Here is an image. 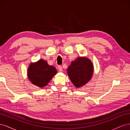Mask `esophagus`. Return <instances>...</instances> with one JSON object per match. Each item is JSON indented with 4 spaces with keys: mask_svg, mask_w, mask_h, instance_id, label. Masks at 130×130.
<instances>
[{
    "mask_svg": "<svg viewBox=\"0 0 130 130\" xmlns=\"http://www.w3.org/2000/svg\"><path fill=\"white\" fill-rule=\"evenodd\" d=\"M58 70L60 72H62V66H58Z\"/></svg>",
    "mask_w": 130,
    "mask_h": 130,
    "instance_id": "1",
    "label": "esophagus"
}]
</instances>
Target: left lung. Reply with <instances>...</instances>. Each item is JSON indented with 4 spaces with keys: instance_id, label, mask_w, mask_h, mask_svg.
I'll return each mask as SVG.
<instances>
[{
    "instance_id": "left-lung-1",
    "label": "left lung",
    "mask_w": 130,
    "mask_h": 130,
    "mask_svg": "<svg viewBox=\"0 0 130 130\" xmlns=\"http://www.w3.org/2000/svg\"><path fill=\"white\" fill-rule=\"evenodd\" d=\"M67 71L72 83L75 87L80 88L87 83L91 78L93 66L89 59L80 57L72 62Z\"/></svg>"
}]
</instances>
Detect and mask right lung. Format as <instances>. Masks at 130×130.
Masks as SVG:
<instances>
[{"instance_id":"right-lung-1","label":"right lung","mask_w":130,"mask_h":130,"mask_svg":"<svg viewBox=\"0 0 130 130\" xmlns=\"http://www.w3.org/2000/svg\"><path fill=\"white\" fill-rule=\"evenodd\" d=\"M57 73L54 66H49L46 61L40 60L35 63H31L28 68L27 75L32 83L43 87L48 84Z\"/></svg>"}]
</instances>
